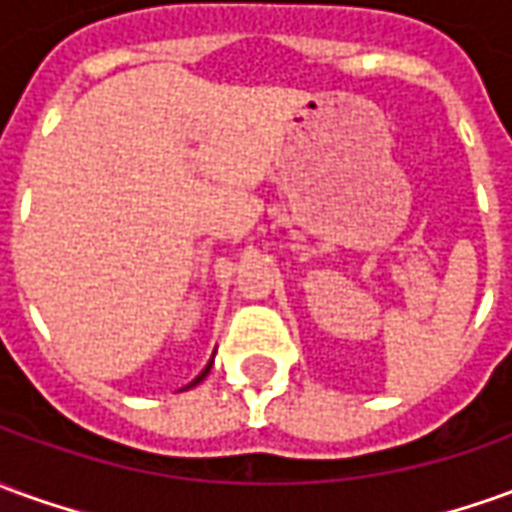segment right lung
Returning a JSON list of instances; mask_svg holds the SVG:
<instances>
[{
	"instance_id": "add662e5",
	"label": "right lung",
	"mask_w": 512,
	"mask_h": 512,
	"mask_svg": "<svg viewBox=\"0 0 512 512\" xmlns=\"http://www.w3.org/2000/svg\"><path fill=\"white\" fill-rule=\"evenodd\" d=\"M211 365H213V359H211V362H208V365H205V370H202L200 376L194 378V381H191V384H189V386H183V389H191V386H197V384H200L202 378H205V376H208V373H211Z\"/></svg>"
}]
</instances>
